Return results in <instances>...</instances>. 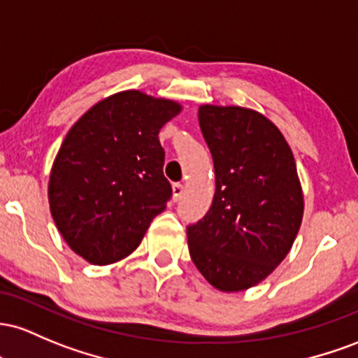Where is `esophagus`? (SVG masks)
Wrapping results in <instances>:
<instances>
[{"instance_id": "34e87169", "label": "esophagus", "mask_w": 358, "mask_h": 358, "mask_svg": "<svg viewBox=\"0 0 358 358\" xmlns=\"http://www.w3.org/2000/svg\"><path fill=\"white\" fill-rule=\"evenodd\" d=\"M182 192H184V186L180 182H176L174 186H172V198H174V201L180 199Z\"/></svg>"}]
</instances>
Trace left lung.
Listing matches in <instances>:
<instances>
[{"label": "left lung", "mask_w": 358, "mask_h": 358, "mask_svg": "<svg viewBox=\"0 0 358 358\" xmlns=\"http://www.w3.org/2000/svg\"><path fill=\"white\" fill-rule=\"evenodd\" d=\"M213 155L216 191L210 211L187 227L189 254L224 292L266 279L291 250L303 220L294 155L266 116L240 106L199 108Z\"/></svg>", "instance_id": "left-lung-1"}]
</instances>
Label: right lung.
Masks as SVG:
<instances>
[{
	"label": "right lung",
	"instance_id": "add662e5",
	"mask_svg": "<svg viewBox=\"0 0 358 358\" xmlns=\"http://www.w3.org/2000/svg\"><path fill=\"white\" fill-rule=\"evenodd\" d=\"M178 103L123 91L91 108L64 138L49 182L50 213L67 245L94 266L138 247L172 196L159 131Z\"/></svg>",
	"mask_w": 358,
	"mask_h": 358
}]
</instances>
